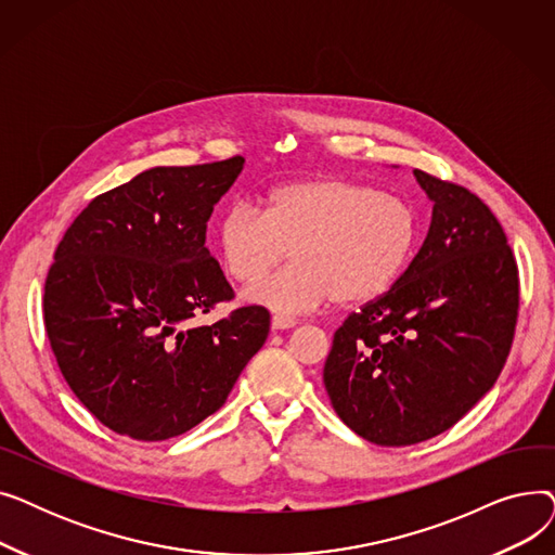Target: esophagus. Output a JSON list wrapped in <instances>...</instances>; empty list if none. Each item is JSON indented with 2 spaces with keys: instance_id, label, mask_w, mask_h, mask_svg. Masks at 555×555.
<instances>
[{
  "instance_id": "34e87169",
  "label": "esophagus",
  "mask_w": 555,
  "mask_h": 555,
  "mask_svg": "<svg viewBox=\"0 0 555 555\" xmlns=\"http://www.w3.org/2000/svg\"><path fill=\"white\" fill-rule=\"evenodd\" d=\"M295 326H297V319H293V317H285V314H274L272 317V328L274 331H289Z\"/></svg>"
}]
</instances>
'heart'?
Segmentation results:
<instances>
[{"mask_svg": "<svg viewBox=\"0 0 555 555\" xmlns=\"http://www.w3.org/2000/svg\"><path fill=\"white\" fill-rule=\"evenodd\" d=\"M421 236L414 204L346 178L285 182L262 197V214L236 202L216 229L224 272L249 283L285 258L293 262L249 285L243 299L281 314L328 301L362 306L398 281Z\"/></svg>", "mask_w": 555, "mask_h": 555, "instance_id": "obj_1", "label": "heart"}]
</instances>
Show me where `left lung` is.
<instances>
[{"instance_id":"8db88e82","label":"left lung","mask_w":555,"mask_h":555,"mask_svg":"<svg viewBox=\"0 0 555 555\" xmlns=\"http://www.w3.org/2000/svg\"><path fill=\"white\" fill-rule=\"evenodd\" d=\"M414 175L434 202L427 238L391 289L344 319L324 364L337 416L387 448L450 429L492 389L519 308L500 220L468 189Z\"/></svg>"}]
</instances>
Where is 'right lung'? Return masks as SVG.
I'll list each match as a JSON object with an SVG mask.
<instances>
[{"label":"right lung","instance_id":"add662e5","mask_svg":"<svg viewBox=\"0 0 555 555\" xmlns=\"http://www.w3.org/2000/svg\"><path fill=\"white\" fill-rule=\"evenodd\" d=\"M245 159L157 166L94 197L65 231L44 281V328L76 398L105 427L166 441L224 404L266 344L270 312L233 299L204 247L207 222Z\"/></svg>","mask_w":555,"mask_h":555}]
</instances>
